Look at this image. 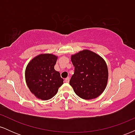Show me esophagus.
Listing matches in <instances>:
<instances>
[{"instance_id":"34e87169","label":"esophagus","mask_w":135,"mask_h":135,"mask_svg":"<svg viewBox=\"0 0 135 135\" xmlns=\"http://www.w3.org/2000/svg\"><path fill=\"white\" fill-rule=\"evenodd\" d=\"M69 80H70L69 77H66L65 79V83H69Z\"/></svg>"}]
</instances>
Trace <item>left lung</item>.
Segmentation results:
<instances>
[{
	"label": "left lung",
	"mask_w": 135,
	"mask_h": 135,
	"mask_svg": "<svg viewBox=\"0 0 135 135\" xmlns=\"http://www.w3.org/2000/svg\"><path fill=\"white\" fill-rule=\"evenodd\" d=\"M74 74L70 85L77 96L84 100L97 98L106 88L108 82V68L100 56L85 49L71 56Z\"/></svg>",
	"instance_id": "left-lung-1"
}]
</instances>
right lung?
Masks as SVG:
<instances>
[{
  "label": "right lung",
  "mask_w": 135,
  "mask_h": 135,
  "mask_svg": "<svg viewBox=\"0 0 135 135\" xmlns=\"http://www.w3.org/2000/svg\"><path fill=\"white\" fill-rule=\"evenodd\" d=\"M57 59L58 56L52 54H41L27 65L26 83L31 93L38 99L52 98L63 84L60 72L55 70Z\"/></svg>",
  "instance_id": "1"
}]
</instances>
